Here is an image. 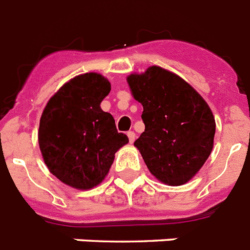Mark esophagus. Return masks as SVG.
Segmentation results:
<instances>
[{"label":"esophagus","instance_id":"34e87169","mask_svg":"<svg viewBox=\"0 0 250 250\" xmlns=\"http://www.w3.org/2000/svg\"><path fill=\"white\" fill-rule=\"evenodd\" d=\"M127 138H129V142L133 143L135 141V133L134 131H127Z\"/></svg>","mask_w":250,"mask_h":250}]
</instances>
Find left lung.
Segmentation results:
<instances>
[{
	"instance_id": "obj_1",
	"label": "left lung",
	"mask_w": 250,
	"mask_h": 250,
	"mask_svg": "<svg viewBox=\"0 0 250 250\" xmlns=\"http://www.w3.org/2000/svg\"><path fill=\"white\" fill-rule=\"evenodd\" d=\"M127 83L143 105L146 126L134 146L159 181L185 185L213 148L215 121L209 105L185 80L156 65L129 76Z\"/></svg>"
}]
</instances>
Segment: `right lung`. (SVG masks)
I'll return each mask as SVG.
<instances>
[{"label":"right lung","instance_id":"1","mask_svg":"<svg viewBox=\"0 0 250 250\" xmlns=\"http://www.w3.org/2000/svg\"><path fill=\"white\" fill-rule=\"evenodd\" d=\"M111 83L98 73L72 79L46 104L40 120L39 143L43 161L59 181L80 189L99 185L115 153L129 142L101 103Z\"/></svg>","mask_w":250,"mask_h":250}]
</instances>
